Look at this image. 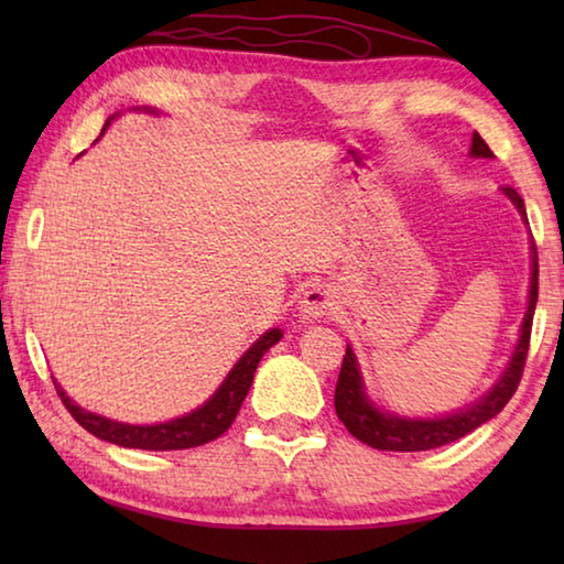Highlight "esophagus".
Wrapping results in <instances>:
<instances>
[{"instance_id": "obj_1", "label": "esophagus", "mask_w": 564, "mask_h": 564, "mask_svg": "<svg viewBox=\"0 0 564 564\" xmlns=\"http://www.w3.org/2000/svg\"><path fill=\"white\" fill-rule=\"evenodd\" d=\"M333 311H336V299H333V291L328 285H311V289L303 293L301 305H299L303 323L326 318Z\"/></svg>"}]
</instances>
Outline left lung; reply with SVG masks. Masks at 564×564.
<instances>
[{
  "instance_id": "left-lung-1",
  "label": "left lung",
  "mask_w": 564,
  "mask_h": 564,
  "mask_svg": "<svg viewBox=\"0 0 564 564\" xmlns=\"http://www.w3.org/2000/svg\"><path fill=\"white\" fill-rule=\"evenodd\" d=\"M470 156L473 159L495 156L477 131L473 133ZM500 191L510 198L512 206L518 208L520 216L524 218V224H528L524 202L520 198L518 191L512 186H505ZM530 253H532L530 295H528V311H524V318L520 326L518 346H514L508 368L502 370L498 383H495L480 400H475V403H470L467 408L455 410V413H447V415H437V417H405L398 413H386V410H380L373 400L368 398L366 386H362L356 352H352L350 346H346V356H343V366H340V376L336 386V413L352 437H358L360 443L376 447V451H393V453L433 451V447L460 441V437L473 433L475 427H480L482 423H488L490 417L498 415L500 410L508 405V400L514 395V390L520 386L524 358H528V348H530L534 305H538V248H534V241H532Z\"/></svg>"
}]
</instances>
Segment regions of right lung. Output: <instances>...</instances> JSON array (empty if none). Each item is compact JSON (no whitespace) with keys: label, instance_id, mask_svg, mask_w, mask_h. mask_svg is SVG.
<instances>
[{"label":"right lung","instance_id":"1","mask_svg":"<svg viewBox=\"0 0 564 564\" xmlns=\"http://www.w3.org/2000/svg\"><path fill=\"white\" fill-rule=\"evenodd\" d=\"M144 111H154V109H144ZM109 121L104 123V129L109 127ZM281 338H283L281 328L265 330L263 336L256 340L241 358H238L236 366L228 370L224 383L218 386L216 393L208 398L204 405H198L186 415L166 420V423H156V425H129V423H119V420L89 413V410L76 405L74 400L59 388L56 380H54V388L76 423H79L84 431H89L91 435L101 437V441L121 445V447H139V451H186V447H196V445L216 441L218 435H224L228 427H231L234 417L238 415V410H241L243 398L248 395V388L253 383V373L256 368H259L263 352L271 346H275Z\"/></svg>","mask_w":564,"mask_h":564}]
</instances>
